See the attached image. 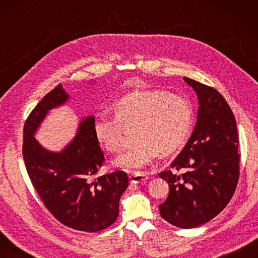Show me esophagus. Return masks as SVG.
I'll return each mask as SVG.
<instances>
[{"mask_svg":"<svg viewBox=\"0 0 258 258\" xmlns=\"http://www.w3.org/2000/svg\"><path fill=\"white\" fill-rule=\"evenodd\" d=\"M149 178H150L149 174L143 173V172H133L130 175V180L135 184L145 182V180H147Z\"/></svg>","mask_w":258,"mask_h":258,"instance_id":"obj_1","label":"esophagus"}]
</instances>
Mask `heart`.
Wrapping results in <instances>:
<instances>
[{"mask_svg":"<svg viewBox=\"0 0 258 258\" xmlns=\"http://www.w3.org/2000/svg\"><path fill=\"white\" fill-rule=\"evenodd\" d=\"M115 116L101 113L93 125L96 140L106 151L122 149V125H136V143L120 154L114 164L123 169L143 168L158 152L169 154L187 140L193 124V108L186 98L161 90L136 91L114 105Z\"/></svg>","mask_w":258,"mask_h":258,"instance_id":"heart-1","label":"heart"}]
</instances>
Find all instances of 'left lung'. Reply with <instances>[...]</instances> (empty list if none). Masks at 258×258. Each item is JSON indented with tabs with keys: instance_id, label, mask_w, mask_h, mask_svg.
<instances>
[{
	"instance_id": "8db88e82",
	"label": "left lung",
	"mask_w": 258,
	"mask_h": 258,
	"mask_svg": "<svg viewBox=\"0 0 258 258\" xmlns=\"http://www.w3.org/2000/svg\"><path fill=\"white\" fill-rule=\"evenodd\" d=\"M196 92L200 108L187 143L160 177L169 185L160 204L164 220L193 228L218 215L233 197L239 178L236 120L226 100L214 87L184 78Z\"/></svg>"
}]
</instances>
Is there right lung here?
Instances as JSON below:
<instances>
[{"label": "right lung", "mask_w": 258, "mask_h": 258, "mask_svg": "<svg viewBox=\"0 0 258 258\" xmlns=\"http://www.w3.org/2000/svg\"><path fill=\"white\" fill-rule=\"evenodd\" d=\"M68 98L58 84L33 108L24 123L22 153L31 182L48 212L65 226L96 233L116 221L128 176L123 171L96 176L105 157L93 130L94 116L82 120L76 138L62 152L46 151L38 144L34 133L40 123Z\"/></svg>", "instance_id": "obj_1"}]
</instances>
